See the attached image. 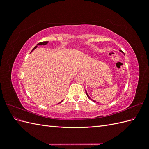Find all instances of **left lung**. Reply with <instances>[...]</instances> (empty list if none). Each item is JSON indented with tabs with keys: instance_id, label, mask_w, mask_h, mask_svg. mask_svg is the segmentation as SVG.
I'll use <instances>...</instances> for the list:
<instances>
[{
	"instance_id": "1",
	"label": "left lung",
	"mask_w": 149,
	"mask_h": 149,
	"mask_svg": "<svg viewBox=\"0 0 149 149\" xmlns=\"http://www.w3.org/2000/svg\"><path fill=\"white\" fill-rule=\"evenodd\" d=\"M120 52H123H123L122 51V50H120ZM86 95H87V96H88V97L90 99V100H91V99L90 98V97L89 96V95H88V93H87V91H86ZM95 102H96V101H95Z\"/></svg>"
}]
</instances>
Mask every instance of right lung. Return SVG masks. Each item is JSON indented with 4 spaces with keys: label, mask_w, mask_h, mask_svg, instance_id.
<instances>
[{
    "label": "right lung",
    "mask_w": 149,
    "mask_h": 149,
    "mask_svg": "<svg viewBox=\"0 0 149 149\" xmlns=\"http://www.w3.org/2000/svg\"><path fill=\"white\" fill-rule=\"evenodd\" d=\"M48 43V42H40V43H38L37 45V46H35V47H34V48L32 49V50H31V52H32L33 49H35L37 47V45H47V43ZM62 101H61L60 102H59V103H61Z\"/></svg>",
    "instance_id": "add662e5"
}]
</instances>
